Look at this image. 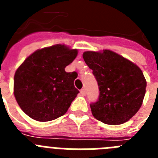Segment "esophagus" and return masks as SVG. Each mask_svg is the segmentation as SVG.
Here are the masks:
<instances>
[{"label": "esophagus", "mask_w": 158, "mask_h": 158, "mask_svg": "<svg viewBox=\"0 0 158 158\" xmlns=\"http://www.w3.org/2000/svg\"><path fill=\"white\" fill-rule=\"evenodd\" d=\"M81 95H83V96H85V93H86V92H85V89H81Z\"/></svg>", "instance_id": "34e87169"}]
</instances>
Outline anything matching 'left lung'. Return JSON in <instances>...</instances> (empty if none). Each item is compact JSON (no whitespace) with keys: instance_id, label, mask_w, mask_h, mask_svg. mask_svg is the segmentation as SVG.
<instances>
[{"instance_id":"8db88e82","label":"left lung","mask_w":158,"mask_h":158,"mask_svg":"<svg viewBox=\"0 0 158 158\" xmlns=\"http://www.w3.org/2000/svg\"><path fill=\"white\" fill-rule=\"evenodd\" d=\"M83 58L99 87L98 100L90 104L97 120L109 125L126 123L138 112L146 81L139 67L113 51H86Z\"/></svg>"}]
</instances>
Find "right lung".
<instances>
[{
  "label": "right lung",
  "mask_w": 158,
  "mask_h": 158,
  "mask_svg": "<svg viewBox=\"0 0 158 158\" xmlns=\"http://www.w3.org/2000/svg\"><path fill=\"white\" fill-rule=\"evenodd\" d=\"M77 54V50L57 44L25 59L14 76V95L25 114L40 122L65 115L79 93L73 84L77 73L65 71Z\"/></svg>",
  "instance_id": "obj_1"
}]
</instances>
